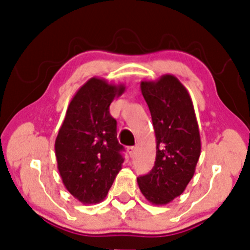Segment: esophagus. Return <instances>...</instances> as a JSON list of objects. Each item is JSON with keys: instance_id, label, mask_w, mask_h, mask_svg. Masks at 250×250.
<instances>
[{"instance_id": "34e87169", "label": "esophagus", "mask_w": 250, "mask_h": 250, "mask_svg": "<svg viewBox=\"0 0 250 250\" xmlns=\"http://www.w3.org/2000/svg\"><path fill=\"white\" fill-rule=\"evenodd\" d=\"M135 151H136L135 146H128V148H127V152H128V155L131 156V157H133V156L135 155Z\"/></svg>"}]
</instances>
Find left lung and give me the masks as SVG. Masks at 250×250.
Returning a JSON list of instances; mask_svg holds the SVG:
<instances>
[{
    "instance_id": "left-lung-1",
    "label": "left lung",
    "mask_w": 250,
    "mask_h": 250,
    "mask_svg": "<svg viewBox=\"0 0 250 250\" xmlns=\"http://www.w3.org/2000/svg\"><path fill=\"white\" fill-rule=\"evenodd\" d=\"M140 86L155 129L156 162L138 184L149 203L164 206L182 194L194 175L201 152L199 126L189 92L174 75L142 81Z\"/></svg>"
}]
</instances>
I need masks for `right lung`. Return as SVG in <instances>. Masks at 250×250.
Wrapping results in <instances>:
<instances>
[{
	"label": "right lung",
	"instance_id": "right-lung-1",
	"mask_svg": "<svg viewBox=\"0 0 250 250\" xmlns=\"http://www.w3.org/2000/svg\"><path fill=\"white\" fill-rule=\"evenodd\" d=\"M125 92L124 84L92 77L71 99L54 149L63 186L84 205L107 197L122 169L123 146L109 105Z\"/></svg>",
	"mask_w": 250,
	"mask_h": 250
}]
</instances>
